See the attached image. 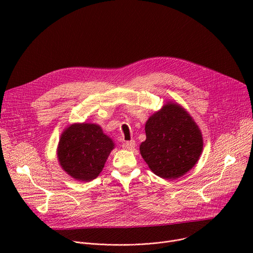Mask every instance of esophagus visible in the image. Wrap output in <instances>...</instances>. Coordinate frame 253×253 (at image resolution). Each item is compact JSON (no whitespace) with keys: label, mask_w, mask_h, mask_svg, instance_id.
I'll use <instances>...</instances> for the list:
<instances>
[{"label":"esophagus","mask_w":253,"mask_h":253,"mask_svg":"<svg viewBox=\"0 0 253 253\" xmlns=\"http://www.w3.org/2000/svg\"><path fill=\"white\" fill-rule=\"evenodd\" d=\"M123 148L126 150H133L135 148V141L134 140H130L126 141L123 143Z\"/></svg>","instance_id":"1"}]
</instances>
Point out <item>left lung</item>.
I'll return each mask as SVG.
<instances>
[{"mask_svg": "<svg viewBox=\"0 0 253 253\" xmlns=\"http://www.w3.org/2000/svg\"><path fill=\"white\" fill-rule=\"evenodd\" d=\"M141 157L158 176L176 179L190 171L203 150L200 129L178 103L167 102L145 123Z\"/></svg>", "mask_w": 253, "mask_h": 253, "instance_id": "obj_1", "label": "left lung"}]
</instances>
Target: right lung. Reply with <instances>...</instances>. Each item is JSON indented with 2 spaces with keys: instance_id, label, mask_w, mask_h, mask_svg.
Segmentation results:
<instances>
[{
  "instance_id": "obj_1",
  "label": "right lung",
  "mask_w": 253,
  "mask_h": 253,
  "mask_svg": "<svg viewBox=\"0 0 253 253\" xmlns=\"http://www.w3.org/2000/svg\"><path fill=\"white\" fill-rule=\"evenodd\" d=\"M114 147L113 139L103 133L99 125L76 123L62 132L57 159L70 176L90 181L99 175Z\"/></svg>"
}]
</instances>
